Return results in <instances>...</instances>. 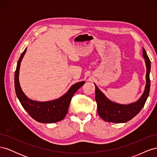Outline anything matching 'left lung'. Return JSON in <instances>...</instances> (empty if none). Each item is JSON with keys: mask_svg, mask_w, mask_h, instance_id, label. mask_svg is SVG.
<instances>
[{"mask_svg": "<svg viewBox=\"0 0 157 157\" xmlns=\"http://www.w3.org/2000/svg\"><path fill=\"white\" fill-rule=\"evenodd\" d=\"M143 56L147 68L146 84L143 94L137 101L128 105L113 102L109 99L94 83L96 86L95 99L97 102L98 113L103 121L114 123L126 122L136 116L144 107L150 91L149 73L151 71V61L144 48H143Z\"/></svg>", "mask_w": 157, "mask_h": 157, "instance_id": "left-lung-1", "label": "left lung"}]
</instances>
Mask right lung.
<instances>
[{"label": "right lung", "instance_id": "right-lung-1", "mask_svg": "<svg viewBox=\"0 0 157 157\" xmlns=\"http://www.w3.org/2000/svg\"><path fill=\"white\" fill-rule=\"evenodd\" d=\"M27 51V48L22 52L17 64L14 77V85L16 96L21 105L29 115L39 122L54 123L63 120L68 111L71 100L75 93L85 83L84 81L73 84L62 96L54 100L36 101L28 98L23 93L19 82V73L21 60Z\"/></svg>", "mask_w": 157, "mask_h": 157}]
</instances>
